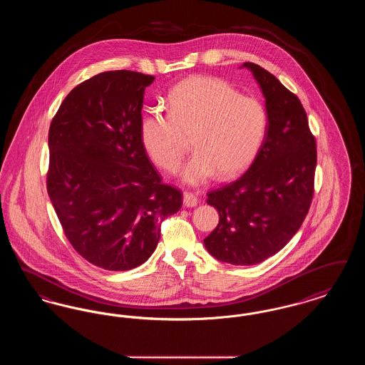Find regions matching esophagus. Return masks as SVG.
<instances>
[{"mask_svg": "<svg viewBox=\"0 0 365 365\" xmlns=\"http://www.w3.org/2000/svg\"><path fill=\"white\" fill-rule=\"evenodd\" d=\"M197 204H198V198L192 192H185L183 194V207L194 208Z\"/></svg>", "mask_w": 365, "mask_h": 365, "instance_id": "esophagus-1", "label": "esophagus"}]
</instances>
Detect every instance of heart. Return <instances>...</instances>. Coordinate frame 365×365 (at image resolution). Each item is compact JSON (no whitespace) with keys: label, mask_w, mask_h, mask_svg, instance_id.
I'll list each match as a JSON object with an SVG mask.
<instances>
[{"label":"heart","mask_w":365,"mask_h":365,"mask_svg":"<svg viewBox=\"0 0 365 365\" xmlns=\"http://www.w3.org/2000/svg\"><path fill=\"white\" fill-rule=\"evenodd\" d=\"M268 113L260 100L242 96L215 76H191L170 91L168 113L145 112L139 138L152 161L175 173L186 153L187 139L195 153L180 178L200 185L213 175L230 179L245 171L260 152Z\"/></svg>","instance_id":"heart-1"}]
</instances>
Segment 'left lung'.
<instances>
[{"label": "left lung", "instance_id": "left-lung-1", "mask_svg": "<svg viewBox=\"0 0 365 365\" xmlns=\"http://www.w3.org/2000/svg\"><path fill=\"white\" fill-rule=\"evenodd\" d=\"M265 98L268 128L260 152L237 180L209 191L219 225L204 240L209 253L234 265H255L278 253L302 225L313 197L316 142L298 97L253 63Z\"/></svg>", "mask_w": 365, "mask_h": 365}]
</instances>
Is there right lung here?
<instances>
[{"label": "right lung", "mask_w": 365, "mask_h": 365, "mask_svg": "<svg viewBox=\"0 0 365 365\" xmlns=\"http://www.w3.org/2000/svg\"><path fill=\"white\" fill-rule=\"evenodd\" d=\"M155 76L106 71L72 88L49 128L48 194L73 249L108 271L156 250L160 226L182 207L139 138L145 87Z\"/></svg>", "instance_id": "1"}]
</instances>
